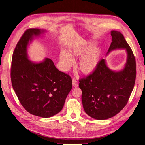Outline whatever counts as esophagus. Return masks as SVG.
Instances as JSON below:
<instances>
[{
    "label": "esophagus",
    "mask_w": 145,
    "mask_h": 145,
    "mask_svg": "<svg viewBox=\"0 0 145 145\" xmlns=\"http://www.w3.org/2000/svg\"><path fill=\"white\" fill-rule=\"evenodd\" d=\"M72 83H73V87H77L78 86V82L75 79H73L72 80Z\"/></svg>",
    "instance_id": "esophagus-1"
}]
</instances>
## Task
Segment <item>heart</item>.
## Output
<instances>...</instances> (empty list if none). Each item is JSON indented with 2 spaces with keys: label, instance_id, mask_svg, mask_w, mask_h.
<instances>
[{
  "label": "heart",
  "instance_id": "1",
  "mask_svg": "<svg viewBox=\"0 0 145 145\" xmlns=\"http://www.w3.org/2000/svg\"><path fill=\"white\" fill-rule=\"evenodd\" d=\"M94 45L92 42H87L73 46L69 50V53L65 50L61 51L59 58L65 69H68L73 65V58L82 57L78 65L79 70L85 74L93 73L99 62L101 56L99 48L92 49Z\"/></svg>",
  "mask_w": 145,
  "mask_h": 145
}]
</instances>
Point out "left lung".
Instances as JSON below:
<instances>
[{
  "instance_id": "8db88e82",
  "label": "left lung",
  "mask_w": 145,
  "mask_h": 145,
  "mask_svg": "<svg viewBox=\"0 0 145 145\" xmlns=\"http://www.w3.org/2000/svg\"><path fill=\"white\" fill-rule=\"evenodd\" d=\"M108 52L125 49L127 53L123 70L111 71L101 59L95 71L79 79L82 101L86 114L92 118L104 120L115 116L127 104L135 83L136 69L133 53L120 32L112 30Z\"/></svg>"
}]
</instances>
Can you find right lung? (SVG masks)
Instances as JSON below:
<instances>
[{
    "instance_id": "obj_1",
    "label": "right lung",
    "mask_w": 145,
    "mask_h": 145,
    "mask_svg": "<svg viewBox=\"0 0 145 145\" xmlns=\"http://www.w3.org/2000/svg\"><path fill=\"white\" fill-rule=\"evenodd\" d=\"M43 32L29 29L23 34L13 53L10 76L13 88L23 107L33 115L49 118L62 109L72 88V80L69 75L59 71L49 58L38 63L28 59L29 42L33 36Z\"/></svg>"
}]
</instances>
